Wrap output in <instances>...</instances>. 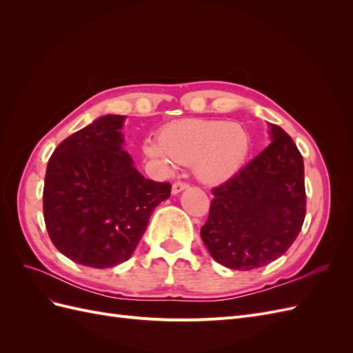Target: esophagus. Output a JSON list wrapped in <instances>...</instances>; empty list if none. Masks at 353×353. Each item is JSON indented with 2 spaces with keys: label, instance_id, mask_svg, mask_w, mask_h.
Listing matches in <instances>:
<instances>
[{
  "label": "esophagus",
  "instance_id": "1",
  "mask_svg": "<svg viewBox=\"0 0 353 353\" xmlns=\"http://www.w3.org/2000/svg\"><path fill=\"white\" fill-rule=\"evenodd\" d=\"M187 188H188L187 183H183V181H176V183L172 184V194H178V193H181V191L187 190Z\"/></svg>",
  "mask_w": 353,
  "mask_h": 353
}]
</instances>
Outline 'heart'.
<instances>
[{"instance_id": "obj_1", "label": "heart", "mask_w": 353, "mask_h": 353, "mask_svg": "<svg viewBox=\"0 0 353 353\" xmlns=\"http://www.w3.org/2000/svg\"><path fill=\"white\" fill-rule=\"evenodd\" d=\"M252 148V138L244 126L227 121L181 119L165 125L157 144L147 143L148 157L169 165V157L181 165L193 166L205 184H221L240 172Z\"/></svg>"}]
</instances>
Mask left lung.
Instances as JSON below:
<instances>
[{
    "label": "left lung",
    "instance_id": "1",
    "mask_svg": "<svg viewBox=\"0 0 353 353\" xmlns=\"http://www.w3.org/2000/svg\"><path fill=\"white\" fill-rule=\"evenodd\" d=\"M240 172L212 190L200 236L213 259L250 271L279 259L293 244L306 215L303 159L284 130Z\"/></svg>",
    "mask_w": 353,
    "mask_h": 353
}]
</instances>
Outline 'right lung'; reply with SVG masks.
Wrapping results in <instances>:
<instances>
[{"label": "right lung", "instance_id": "right-lung-1", "mask_svg": "<svg viewBox=\"0 0 353 353\" xmlns=\"http://www.w3.org/2000/svg\"><path fill=\"white\" fill-rule=\"evenodd\" d=\"M125 116L105 114L72 134L51 154L42 194L44 221L57 250L91 268L131 258L154 208L170 196L134 168L121 132Z\"/></svg>", "mask_w": 353, "mask_h": 353}]
</instances>
